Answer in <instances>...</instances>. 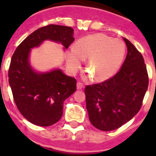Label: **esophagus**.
<instances>
[{
    "mask_svg": "<svg viewBox=\"0 0 156 156\" xmlns=\"http://www.w3.org/2000/svg\"><path fill=\"white\" fill-rule=\"evenodd\" d=\"M76 88H77V90H81V89L83 88V84L82 83L78 82L76 83Z\"/></svg>",
    "mask_w": 156,
    "mask_h": 156,
    "instance_id": "obj_1",
    "label": "esophagus"
}]
</instances>
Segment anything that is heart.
<instances>
[{
    "mask_svg": "<svg viewBox=\"0 0 156 156\" xmlns=\"http://www.w3.org/2000/svg\"><path fill=\"white\" fill-rule=\"evenodd\" d=\"M126 53L124 43L103 34L83 37L67 52V66L72 72L87 59V68L93 80L102 82L111 78L122 64ZM90 76V75H89Z\"/></svg>",
    "mask_w": 156,
    "mask_h": 156,
    "instance_id": "heart-1",
    "label": "heart"
}]
</instances>
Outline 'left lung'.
Returning a JSON list of instances; mask_svg holds the SVG:
<instances>
[{
	"label": "left lung",
	"instance_id": "1",
	"mask_svg": "<svg viewBox=\"0 0 156 156\" xmlns=\"http://www.w3.org/2000/svg\"><path fill=\"white\" fill-rule=\"evenodd\" d=\"M127 55L119 71L110 79L85 87L86 106L91 124L103 131L120 127L137 113L148 87L142 55L123 38Z\"/></svg>",
	"mask_w": 156,
	"mask_h": 156
}]
</instances>
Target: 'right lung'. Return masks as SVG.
I'll return each mask as SVG.
<instances>
[{
    "instance_id": "obj_1",
    "label": "right lung",
    "mask_w": 156,
    "mask_h": 156,
    "mask_svg": "<svg viewBox=\"0 0 156 156\" xmlns=\"http://www.w3.org/2000/svg\"><path fill=\"white\" fill-rule=\"evenodd\" d=\"M46 40L61 43L64 49L73 42V29L48 25L35 30L18 46L12 57L8 81L19 111L33 124L48 126L62 118L63 102L76 90V80L61 69L37 73L30 66L31 49Z\"/></svg>"
}]
</instances>
